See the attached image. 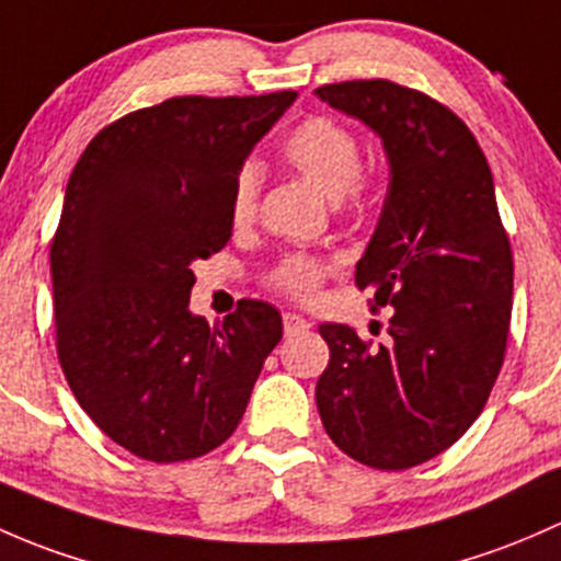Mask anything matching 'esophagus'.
<instances>
[{
  "mask_svg": "<svg viewBox=\"0 0 561 561\" xmlns=\"http://www.w3.org/2000/svg\"><path fill=\"white\" fill-rule=\"evenodd\" d=\"M310 323L302 319V316L297 313H283V332L286 334H297V332H305Z\"/></svg>",
  "mask_w": 561,
  "mask_h": 561,
  "instance_id": "obj_1",
  "label": "esophagus"
}]
</instances>
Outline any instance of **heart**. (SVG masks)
Returning a JSON list of instances; mask_svg holds the SVG:
<instances>
[{"instance_id":"heart-1","label":"heart","mask_w":561,"mask_h":561,"mask_svg":"<svg viewBox=\"0 0 561 561\" xmlns=\"http://www.w3.org/2000/svg\"><path fill=\"white\" fill-rule=\"evenodd\" d=\"M280 156L288 167L308 178L337 207H359L369 192V175L362 164V140L356 129L332 115H308L280 142ZM262 194V167L242 161L229 186V221L248 227L256 216ZM334 273L332 259L310 253H288L270 273V286L286 297L308 302L319 294L321 283Z\"/></svg>"}]
</instances>
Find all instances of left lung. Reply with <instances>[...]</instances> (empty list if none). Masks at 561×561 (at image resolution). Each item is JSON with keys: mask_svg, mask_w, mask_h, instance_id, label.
<instances>
[{"mask_svg": "<svg viewBox=\"0 0 561 561\" xmlns=\"http://www.w3.org/2000/svg\"><path fill=\"white\" fill-rule=\"evenodd\" d=\"M316 94L365 121L389 156V192L356 286L373 310L391 308L378 345L321 323L329 365L316 405L340 451L408 470L451 448L492 394L511 329V240L486 156L454 110L380 78Z\"/></svg>", "mask_w": 561, "mask_h": 561, "instance_id": "8db88e82", "label": "left lung"}]
</instances>
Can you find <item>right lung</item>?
Here are the masks:
<instances>
[{"label":"right lung","instance_id":"add662e5","mask_svg":"<svg viewBox=\"0 0 561 561\" xmlns=\"http://www.w3.org/2000/svg\"><path fill=\"white\" fill-rule=\"evenodd\" d=\"M294 100L172 96L107 124L69 175L50 242L56 351L80 408L140 459L221 446L280 343L273 305L242 299L210 327L188 297L192 264L232 238L234 172Z\"/></svg>","mask_w":561,"mask_h":561}]
</instances>
